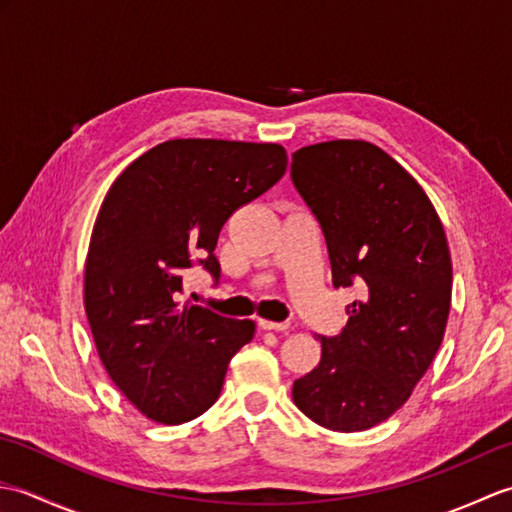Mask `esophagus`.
I'll return each mask as SVG.
<instances>
[{
  "label": "esophagus",
  "mask_w": 512,
  "mask_h": 512,
  "mask_svg": "<svg viewBox=\"0 0 512 512\" xmlns=\"http://www.w3.org/2000/svg\"><path fill=\"white\" fill-rule=\"evenodd\" d=\"M259 328L262 330H275V332H286L290 328L288 321H266L259 319Z\"/></svg>",
  "instance_id": "esophagus-1"
}]
</instances>
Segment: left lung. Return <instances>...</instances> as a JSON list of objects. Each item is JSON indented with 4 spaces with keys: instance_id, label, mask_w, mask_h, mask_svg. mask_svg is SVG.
Listing matches in <instances>:
<instances>
[{
    "instance_id": "obj_1",
    "label": "left lung",
    "mask_w": 512,
    "mask_h": 512,
    "mask_svg": "<svg viewBox=\"0 0 512 512\" xmlns=\"http://www.w3.org/2000/svg\"><path fill=\"white\" fill-rule=\"evenodd\" d=\"M290 178L321 224L334 288H363L321 361L292 385L295 405L332 431L396 413L427 372L451 308L447 235L427 193L383 149L330 140L292 154Z\"/></svg>"
}]
</instances>
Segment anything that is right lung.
Here are the masks:
<instances>
[{"label":"right lung","mask_w":512,"mask_h":512,"mask_svg":"<svg viewBox=\"0 0 512 512\" xmlns=\"http://www.w3.org/2000/svg\"><path fill=\"white\" fill-rule=\"evenodd\" d=\"M288 167L273 143L180 138L134 160L107 191L85 264V312L116 387L160 424L202 416L253 321L182 303V275L215 281L217 237Z\"/></svg>","instance_id":"right-lung-1"}]
</instances>
